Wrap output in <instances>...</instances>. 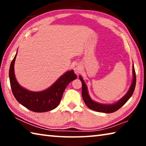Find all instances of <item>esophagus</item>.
<instances>
[{
  "label": "esophagus",
  "instance_id": "34e87169",
  "mask_svg": "<svg viewBox=\"0 0 146 146\" xmlns=\"http://www.w3.org/2000/svg\"><path fill=\"white\" fill-rule=\"evenodd\" d=\"M73 70L76 74H78L79 73H80V71H81V66L78 64H75V65L74 66Z\"/></svg>",
  "mask_w": 146,
  "mask_h": 146
}]
</instances>
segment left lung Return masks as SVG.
Listing matches in <instances>:
<instances>
[{
	"mask_svg": "<svg viewBox=\"0 0 146 146\" xmlns=\"http://www.w3.org/2000/svg\"><path fill=\"white\" fill-rule=\"evenodd\" d=\"M79 78L82 82V95L83 100L88 107L95 111L105 113H111L117 111L118 110L124 105L127 101L131 97L133 92H134L135 86H136V75L134 68V64H133V80L129 90L127 93L120 98V99L113 104H101L95 102V101L91 99L90 95L88 91L87 85L86 84L83 78L80 75L79 76Z\"/></svg>",
	"mask_w": 146,
	"mask_h": 146,
	"instance_id": "8db88e82",
	"label": "left lung"
}]
</instances>
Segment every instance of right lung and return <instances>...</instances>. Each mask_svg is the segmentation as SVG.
<instances>
[{
	"label": "right lung",
	"mask_w": 146,
	"mask_h": 146,
	"mask_svg": "<svg viewBox=\"0 0 146 146\" xmlns=\"http://www.w3.org/2000/svg\"><path fill=\"white\" fill-rule=\"evenodd\" d=\"M17 55V51L11 62L9 71V81L15 98L21 104L32 111L42 113L54 110L60 102L63 93L67 86L76 78V75L74 73L73 70L68 71L45 90L29 91L19 84L15 75L14 64Z\"/></svg>",
	"instance_id": "right-lung-1"
}]
</instances>
